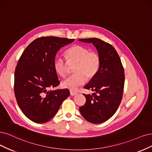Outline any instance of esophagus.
Masks as SVG:
<instances>
[{"instance_id": "1", "label": "esophagus", "mask_w": 152, "mask_h": 152, "mask_svg": "<svg viewBox=\"0 0 152 152\" xmlns=\"http://www.w3.org/2000/svg\"><path fill=\"white\" fill-rule=\"evenodd\" d=\"M70 94L72 96H75V95L77 94V91H72V90H71L70 91Z\"/></svg>"}]
</instances>
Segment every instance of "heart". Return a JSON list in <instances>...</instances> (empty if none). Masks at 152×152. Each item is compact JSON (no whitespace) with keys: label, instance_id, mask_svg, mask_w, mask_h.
Listing matches in <instances>:
<instances>
[{"label":"heart","instance_id":"obj_1","mask_svg":"<svg viewBox=\"0 0 152 152\" xmlns=\"http://www.w3.org/2000/svg\"><path fill=\"white\" fill-rule=\"evenodd\" d=\"M66 56L69 61H75L77 64L74 68L75 74L66 78L62 82V86L71 90H75L77 87L84 84L86 78L90 80L99 71L100 58L95 52H90L88 48L81 45H75L66 51ZM53 67L58 75L64 77L67 74L66 62L61 57H56Z\"/></svg>","mask_w":152,"mask_h":152}]
</instances>
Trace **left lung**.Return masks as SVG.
I'll return each instance as SVG.
<instances>
[{"label": "left lung", "mask_w": 152, "mask_h": 152, "mask_svg": "<svg viewBox=\"0 0 152 152\" xmlns=\"http://www.w3.org/2000/svg\"><path fill=\"white\" fill-rule=\"evenodd\" d=\"M78 41L92 43L100 56L99 71L84 86L95 93L83 94L86 101L80 112L87 121L100 124L109 119L121 104L124 85V68L118 53L110 44L96 38Z\"/></svg>", "instance_id": "obj_1"}]
</instances>
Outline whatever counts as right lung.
<instances>
[{
	"label": "right lung",
	"mask_w": 152,
	"mask_h": 152,
	"mask_svg": "<svg viewBox=\"0 0 152 152\" xmlns=\"http://www.w3.org/2000/svg\"><path fill=\"white\" fill-rule=\"evenodd\" d=\"M75 39L40 37L23 52L14 73V94L19 107L29 119L45 123L53 118L69 96L67 88L50 90L59 85L53 67L57 52Z\"/></svg>",
	"instance_id": "right-lung-1"
}]
</instances>
